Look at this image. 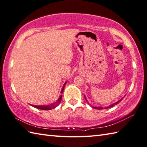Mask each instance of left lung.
I'll return each instance as SVG.
<instances>
[{"label":"left lung","instance_id":"left-lung-1","mask_svg":"<svg viewBox=\"0 0 147 147\" xmlns=\"http://www.w3.org/2000/svg\"><path fill=\"white\" fill-rule=\"evenodd\" d=\"M124 96L122 98L121 100H119L118 101H117V102H115V103H113V104H112V105H109V107H105V109H109V108H111V107H114L115 105H117L120 101H121V100H122V99H123L124 98ZM84 98H85V99H86V100L88 101V100H87V99H86V96H84ZM91 107H92V108H94V109H98V110H101V109H103V107H92L91 105H90Z\"/></svg>","mask_w":147,"mask_h":147}]
</instances>
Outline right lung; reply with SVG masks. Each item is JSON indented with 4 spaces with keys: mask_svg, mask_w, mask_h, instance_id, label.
<instances>
[{
    "mask_svg": "<svg viewBox=\"0 0 147 147\" xmlns=\"http://www.w3.org/2000/svg\"><path fill=\"white\" fill-rule=\"evenodd\" d=\"M66 84H67V82H66L64 84L63 86V88L61 89V93H63V90H64V88H65V86L66 85ZM61 99H62V94H61L60 96H59V97L58 100H57L56 101H55V102H54L52 104L49 105H30L35 107V108H36V109H40V110H51V109H55V108H56V107H58L59 105V103H60V102H61Z\"/></svg>",
    "mask_w": 147,
    "mask_h": 147,
    "instance_id": "1",
    "label": "right lung"
}]
</instances>
